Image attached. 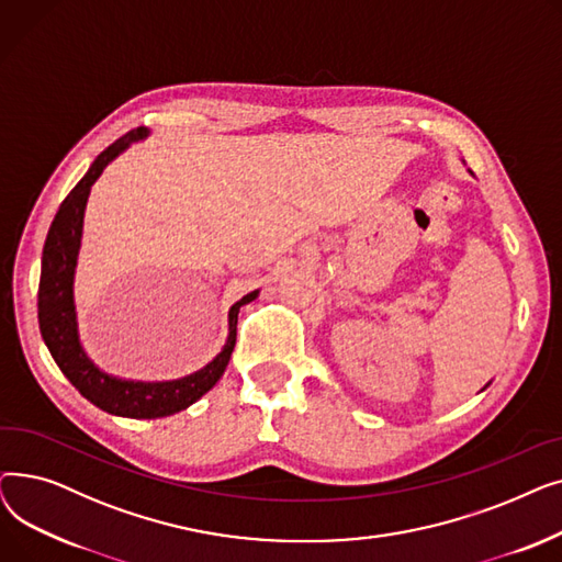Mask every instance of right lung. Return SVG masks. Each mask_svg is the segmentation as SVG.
<instances>
[{
	"label": "right lung",
	"mask_w": 562,
	"mask_h": 562,
	"mask_svg": "<svg viewBox=\"0 0 562 562\" xmlns=\"http://www.w3.org/2000/svg\"><path fill=\"white\" fill-rule=\"evenodd\" d=\"M143 136L145 130L136 127L117 138L115 143H111L104 153L98 155L91 170L81 177V182L68 193L61 206H58L43 248V271L38 284V323L41 335L52 352L54 362L83 398L109 412V415L130 419H159L189 407L216 385L236 344V318H239V310L241 305L255 301L257 291L248 293L239 303L232 305L229 337L216 360L187 378L170 382L117 380L102 373L86 358L77 337V318L72 303V276L81 241L83 206L93 182L98 180L104 166L113 157L121 155L132 140H138Z\"/></svg>",
	"instance_id": "right-lung-1"
}]
</instances>
